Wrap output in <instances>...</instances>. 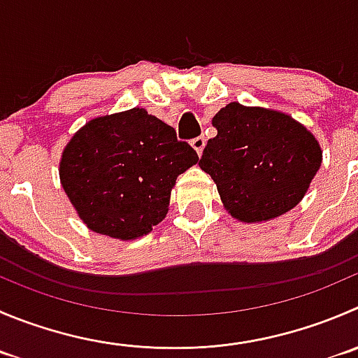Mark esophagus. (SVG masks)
Here are the masks:
<instances>
[{"mask_svg":"<svg viewBox=\"0 0 358 358\" xmlns=\"http://www.w3.org/2000/svg\"><path fill=\"white\" fill-rule=\"evenodd\" d=\"M190 145H192L194 147V150L197 152V154H203V148H204V145H206V138L204 136H197V138H194L192 141H190Z\"/></svg>","mask_w":358,"mask_h":358,"instance_id":"34e87169","label":"esophagus"}]
</instances>
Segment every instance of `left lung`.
<instances>
[{
    "instance_id": "left-lung-1",
    "label": "left lung",
    "mask_w": 358,
    "mask_h": 358,
    "mask_svg": "<svg viewBox=\"0 0 358 358\" xmlns=\"http://www.w3.org/2000/svg\"><path fill=\"white\" fill-rule=\"evenodd\" d=\"M199 166L217 183L222 203L241 222L292 210L322 164L313 134L285 113L229 103L213 117Z\"/></svg>"
}]
</instances>
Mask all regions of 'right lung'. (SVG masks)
<instances>
[{
  "label": "right lung",
  "mask_w": 358,
  "mask_h": 358,
  "mask_svg": "<svg viewBox=\"0 0 358 358\" xmlns=\"http://www.w3.org/2000/svg\"><path fill=\"white\" fill-rule=\"evenodd\" d=\"M197 161L171 126L133 108L85 124L62 152L59 176L87 227L134 239L166 217L176 178Z\"/></svg>",
  "instance_id": "add662e5"
}]
</instances>
